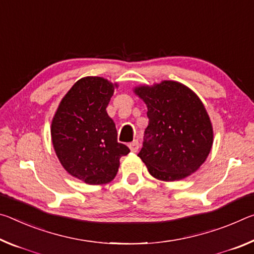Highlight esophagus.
Segmentation results:
<instances>
[{"label":"esophagus","mask_w":254,"mask_h":254,"mask_svg":"<svg viewBox=\"0 0 254 254\" xmlns=\"http://www.w3.org/2000/svg\"><path fill=\"white\" fill-rule=\"evenodd\" d=\"M128 147L130 148L131 152H137V151H138V147H139L138 140H132L131 143L128 144Z\"/></svg>","instance_id":"obj_1"}]
</instances>
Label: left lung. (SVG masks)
Listing matches in <instances>:
<instances>
[{"mask_svg": "<svg viewBox=\"0 0 254 254\" xmlns=\"http://www.w3.org/2000/svg\"><path fill=\"white\" fill-rule=\"evenodd\" d=\"M134 93L147 107L148 126L138 156L149 174L176 181L196 172L214 142L213 125L198 95L182 83L168 80L138 85Z\"/></svg>", "mask_w": 254, "mask_h": 254, "instance_id": "left-lung-1", "label": "left lung"}]
</instances>
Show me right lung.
I'll list each match as a JSON object with an SVG mask.
<instances>
[{"instance_id": "obj_1", "label": "right lung", "mask_w": 254, "mask_h": 254, "mask_svg": "<svg viewBox=\"0 0 254 254\" xmlns=\"http://www.w3.org/2000/svg\"><path fill=\"white\" fill-rule=\"evenodd\" d=\"M117 88L107 78L82 77L62 99L52 120V142L61 164L88 185L109 184L120 157L130 152L117 142L116 125L106 110Z\"/></svg>"}]
</instances>
